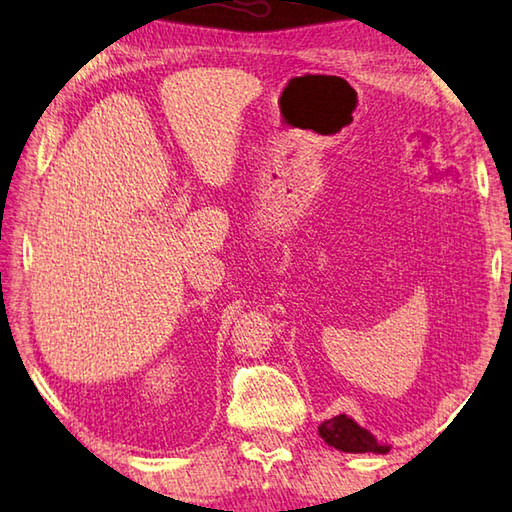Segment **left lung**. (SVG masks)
Returning <instances> with one entry per match:
<instances>
[{"mask_svg":"<svg viewBox=\"0 0 512 512\" xmlns=\"http://www.w3.org/2000/svg\"><path fill=\"white\" fill-rule=\"evenodd\" d=\"M319 436L330 444V447L345 451V453H387V444H380L367 429L347 418L345 413H339L330 420L321 422Z\"/></svg>","mask_w":512,"mask_h":512,"instance_id":"1","label":"left lung"}]
</instances>
